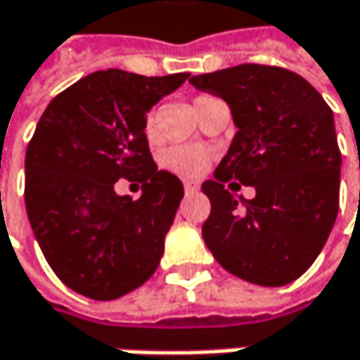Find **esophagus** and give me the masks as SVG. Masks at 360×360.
<instances>
[{"mask_svg": "<svg viewBox=\"0 0 360 360\" xmlns=\"http://www.w3.org/2000/svg\"><path fill=\"white\" fill-rule=\"evenodd\" d=\"M183 187H185V191H195V189H200V185H198L195 181H183Z\"/></svg>", "mask_w": 360, "mask_h": 360, "instance_id": "esophagus-1", "label": "esophagus"}]
</instances>
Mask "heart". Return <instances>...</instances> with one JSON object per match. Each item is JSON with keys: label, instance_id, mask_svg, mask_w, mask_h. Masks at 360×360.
<instances>
[{"label": "heart", "instance_id": "b5f03b06", "mask_svg": "<svg viewBox=\"0 0 360 360\" xmlns=\"http://www.w3.org/2000/svg\"><path fill=\"white\" fill-rule=\"evenodd\" d=\"M216 101H220V98L214 96V94H206V92L198 94L193 98V109H195V113L200 115L210 103H216ZM144 134H146V138L150 142L156 140V115H154V111H150L146 115ZM208 162H210V152L202 146H173L167 148L165 154H162V165L169 171H173L177 175H183V177H198V175H202L206 171Z\"/></svg>", "mask_w": 360, "mask_h": 360}]
</instances>
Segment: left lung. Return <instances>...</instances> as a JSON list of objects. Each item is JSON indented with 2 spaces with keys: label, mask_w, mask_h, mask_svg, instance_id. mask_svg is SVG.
Segmentation results:
<instances>
[{
  "label": "left lung",
  "mask_w": 360,
  "mask_h": 360,
  "mask_svg": "<svg viewBox=\"0 0 360 360\" xmlns=\"http://www.w3.org/2000/svg\"><path fill=\"white\" fill-rule=\"evenodd\" d=\"M189 82L222 96L239 127L214 179L202 185L212 204L202 226L206 245L247 282L297 280L338 214L342 156L332 109L305 78L278 65L241 63ZM233 179L253 184L256 198L235 196Z\"/></svg>",
  "instance_id": "8db88e82"
}]
</instances>
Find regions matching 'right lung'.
Returning a JSON list of instances; mask_svg holds the SVG:
<instances>
[{"label": "right lung", "mask_w": 360, "mask_h": 360, "mask_svg": "<svg viewBox=\"0 0 360 360\" xmlns=\"http://www.w3.org/2000/svg\"><path fill=\"white\" fill-rule=\"evenodd\" d=\"M187 78L94 72L51 101L28 142L30 226L51 270L88 299H119L160 264L183 185L158 171L144 121ZM119 179L142 182L143 195L117 196Z\"/></svg>", "instance_id": "obj_1"}]
</instances>
